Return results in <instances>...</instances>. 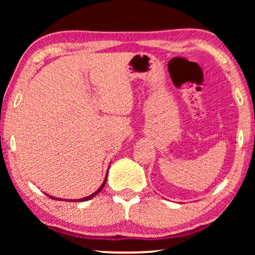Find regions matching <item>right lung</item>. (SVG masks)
Returning <instances> with one entry per match:
<instances>
[{
	"mask_svg": "<svg viewBox=\"0 0 255 255\" xmlns=\"http://www.w3.org/2000/svg\"><path fill=\"white\" fill-rule=\"evenodd\" d=\"M107 177H108V174H107V176H106V180H104V182L102 183V186H101V187H100V189H99V190H97V191H95V193H94V194H92V195H89V196H87V197H85V198H80V200H74V201H75V202H76V201H78V202H83V201H88V200H90V198H93L94 196H96V195H97V194H99V193H100V191L103 189L104 184H106V182H107ZM48 197H51V198H53V200H55V198H54V197H52V196H48ZM58 200H59V198H58ZM60 201H61V200H60ZM65 201H66V200H65Z\"/></svg>",
	"mask_w": 255,
	"mask_h": 255,
	"instance_id": "add662e5",
	"label": "right lung"
}]
</instances>
